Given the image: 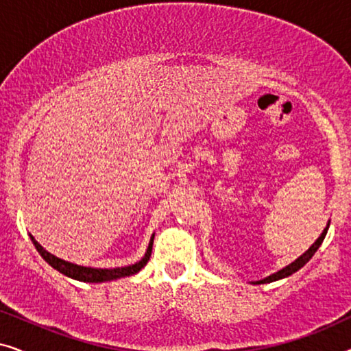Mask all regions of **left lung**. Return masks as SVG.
I'll use <instances>...</instances> for the list:
<instances>
[{"instance_id":"1","label":"left lung","mask_w":351,"mask_h":351,"mask_svg":"<svg viewBox=\"0 0 351 351\" xmlns=\"http://www.w3.org/2000/svg\"><path fill=\"white\" fill-rule=\"evenodd\" d=\"M329 223H330V220H328V225H326V228L323 230V233L319 234L318 237V239H316V241L311 244V246L306 249V251L302 254L300 257H297L294 262H291L289 265H286V267H282L281 270H278V271H275V273H271L270 276H265L263 278V280H258V281H251L252 285H267V282H273V281H278V280H282V278H287V276H291L292 273H295V271H299L302 267L305 265L306 262L310 261L311 257L315 256V252L318 251V247L321 246V243H323V239H324V237H326V233H328V228H329Z\"/></svg>"}]
</instances>
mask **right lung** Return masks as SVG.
<instances>
[{
  "instance_id": "obj_1",
  "label": "right lung",
  "mask_w": 351,
  "mask_h": 351,
  "mask_svg": "<svg viewBox=\"0 0 351 351\" xmlns=\"http://www.w3.org/2000/svg\"><path fill=\"white\" fill-rule=\"evenodd\" d=\"M33 244H35L36 251L41 254V257L49 263L52 268H56L57 271H60L62 275L73 278L76 281H83V282H107V281H113V280H119V278L124 276H132L142 270L143 267L147 265V262L150 261L152 256V247H153V238H155V233L152 234L150 243H148L147 252L141 261L132 263V265H126V267H117V268H95V267H84V265H76L73 262L64 261V258H59L54 254L47 252L45 247L41 246L40 243L33 238V234H30Z\"/></svg>"
}]
</instances>
